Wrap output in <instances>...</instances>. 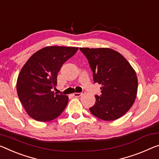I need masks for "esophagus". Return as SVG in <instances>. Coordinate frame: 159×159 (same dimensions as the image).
<instances>
[{"instance_id": "1", "label": "esophagus", "mask_w": 159, "mask_h": 159, "mask_svg": "<svg viewBox=\"0 0 159 159\" xmlns=\"http://www.w3.org/2000/svg\"><path fill=\"white\" fill-rule=\"evenodd\" d=\"M83 95V93H74V96L75 97H80V95Z\"/></svg>"}]
</instances>
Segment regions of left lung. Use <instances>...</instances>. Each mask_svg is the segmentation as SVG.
I'll list each match as a JSON object with an SVG mask.
<instances>
[{
    "mask_svg": "<svg viewBox=\"0 0 159 159\" xmlns=\"http://www.w3.org/2000/svg\"><path fill=\"white\" fill-rule=\"evenodd\" d=\"M89 60L95 83L102 94L95 95L90 111L95 117L113 121L127 112L135 101L138 80L134 69L119 52L110 48H80Z\"/></svg>",
    "mask_w": 159,
    "mask_h": 159,
    "instance_id": "obj_1",
    "label": "left lung"
}]
</instances>
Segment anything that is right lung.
<instances>
[{
    "label": "right lung",
    "mask_w": 159,
    "mask_h": 159,
    "mask_svg": "<svg viewBox=\"0 0 159 159\" xmlns=\"http://www.w3.org/2000/svg\"><path fill=\"white\" fill-rule=\"evenodd\" d=\"M78 47L49 46L32 55L17 80V93L25 111L39 122L54 120L66 108L69 97L52 91L63 64L74 56Z\"/></svg>",
    "instance_id": "1"
}]
</instances>
